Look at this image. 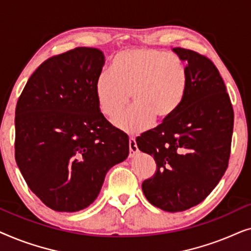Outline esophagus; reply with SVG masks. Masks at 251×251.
Instances as JSON below:
<instances>
[{"label":"esophagus","instance_id":"esophagus-1","mask_svg":"<svg viewBox=\"0 0 251 251\" xmlns=\"http://www.w3.org/2000/svg\"><path fill=\"white\" fill-rule=\"evenodd\" d=\"M129 149H130L129 156L133 157V155H135V154L138 152V147H137L135 138H129Z\"/></svg>","mask_w":251,"mask_h":251}]
</instances>
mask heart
<instances>
[{
	"mask_svg": "<svg viewBox=\"0 0 251 251\" xmlns=\"http://www.w3.org/2000/svg\"><path fill=\"white\" fill-rule=\"evenodd\" d=\"M112 72L95 84L100 112L108 120L121 113L131 96L132 106L115 126L129 135L146 131L155 122L175 115L186 95L188 75L183 61L154 48L121 51L112 60Z\"/></svg>",
	"mask_w": 251,
	"mask_h": 251,
	"instance_id": "heart-1",
	"label": "heart"
}]
</instances>
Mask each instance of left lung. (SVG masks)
Here are the masks:
<instances>
[{"instance_id": "8db88e82", "label": "left lung", "mask_w": 251, "mask_h": 251, "mask_svg": "<svg viewBox=\"0 0 251 251\" xmlns=\"http://www.w3.org/2000/svg\"><path fill=\"white\" fill-rule=\"evenodd\" d=\"M173 51L186 64L183 104L167 121L137 137L136 143L156 163L155 175L143 181L146 199L164 211L177 212L203 201L225 174L234 114L212 61L183 48Z\"/></svg>"}]
</instances>
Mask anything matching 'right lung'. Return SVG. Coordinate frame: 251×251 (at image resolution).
<instances>
[{"instance_id": "1", "label": "right lung", "mask_w": 251, "mask_h": 251, "mask_svg": "<svg viewBox=\"0 0 251 251\" xmlns=\"http://www.w3.org/2000/svg\"><path fill=\"white\" fill-rule=\"evenodd\" d=\"M104 63L95 48L51 57L28 78L17 102V166L52 210L89 207L107 171L129 155L128 136L104 118L96 97Z\"/></svg>"}]
</instances>
